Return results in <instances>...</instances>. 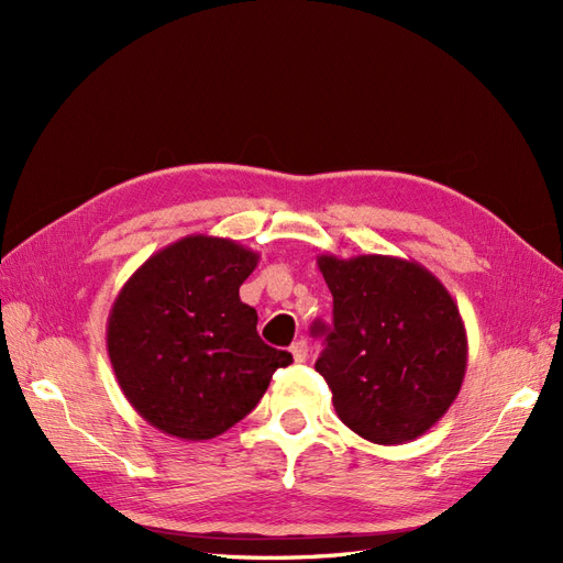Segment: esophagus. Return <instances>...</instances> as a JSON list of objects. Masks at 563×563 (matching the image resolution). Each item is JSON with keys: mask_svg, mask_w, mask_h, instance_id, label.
Here are the masks:
<instances>
[{"mask_svg": "<svg viewBox=\"0 0 563 563\" xmlns=\"http://www.w3.org/2000/svg\"><path fill=\"white\" fill-rule=\"evenodd\" d=\"M308 352H310L308 340H296V343L291 345V354H294L296 362H305V360H308Z\"/></svg>", "mask_w": 563, "mask_h": 563, "instance_id": "obj_1", "label": "esophagus"}]
</instances>
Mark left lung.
I'll use <instances>...</instances> for the list:
<instances>
[{
  "label": "left lung",
  "instance_id": "8db88e82",
  "mask_svg": "<svg viewBox=\"0 0 563 563\" xmlns=\"http://www.w3.org/2000/svg\"><path fill=\"white\" fill-rule=\"evenodd\" d=\"M333 296V329L314 368L338 418L380 446L413 441L463 387L467 331L428 267L397 255H317Z\"/></svg>",
  "mask_w": 563,
  "mask_h": 563
}]
</instances>
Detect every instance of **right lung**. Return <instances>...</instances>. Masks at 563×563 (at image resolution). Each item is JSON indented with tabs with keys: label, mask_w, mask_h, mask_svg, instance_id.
I'll return each mask as SVG.
<instances>
[{
	"label": "right lung",
	"mask_w": 563,
	"mask_h": 563,
	"mask_svg": "<svg viewBox=\"0 0 563 563\" xmlns=\"http://www.w3.org/2000/svg\"><path fill=\"white\" fill-rule=\"evenodd\" d=\"M261 255L223 236L190 234L157 251L117 294L110 364L152 428L213 439L249 416L272 373L294 356L265 345L240 286Z\"/></svg>",
	"instance_id": "right-lung-1"
}]
</instances>
